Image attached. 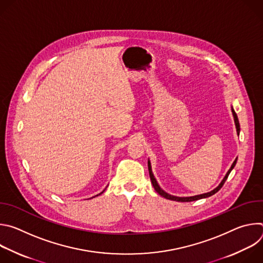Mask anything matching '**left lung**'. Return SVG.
<instances>
[{
    "label": "left lung",
    "instance_id": "8db88e82",
    "mask_svg": "<svg viewBox=\"0 0 263 263\" xmlns=\"http://www.w3.org/2000/svg\"><path fill=\"white\" fill-rule=\"evenodd\" d=\"M231 110H232V115H233V118H234V123H235V127H236V132H237V135H239V132H240V127H239V122H238V118H237V115L235 114V111H234V109H233V107L231 108ZM236 161H237V158L233 161V163H232V165H231V167L229 168V171L227 172V174L224 175V177L222 178V180L220 181V183L215 187L214 190H212L211 192H209V193H206V194H202V195H197V196H192V197H176V196H173V195H170V194H167L166 192H164L161 187H160V185L158 184V182H157V180H156V178L154 177V174H153V172H152V165H151V161H149L148 159H147V167H148V174H149V178H151V181H152V184H153V187L155 189V191L161 196V197H163V198H165V199H167V200H172V201H177V202H193V201H197V200H200V199H205V198H208V197H211L212 195H214V194H216L221 187H222V185H223V183L226 182V180H227V178H228V176H229V174L231 173V171L234 168V166H235V164H236Z\"/></svg>",
    "mask_w": 263,
    "mask_h": 263
}]
</instances>
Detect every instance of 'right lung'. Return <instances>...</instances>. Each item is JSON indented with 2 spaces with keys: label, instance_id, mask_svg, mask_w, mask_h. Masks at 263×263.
I'll return each mask as SVG.
<instances>
[{
  "label": "right lung",
  "instance_id": "right-lung-1",
  "mask_svg": "<svg viewBox=\"0 0 263 263\" xmlns=\"http://www.w3.org/2000/svg\"><path fill=\"white\" fill-rule=\"evenodd\" d=\"M105 190H106V189H105ZM105 190H104V191H103V192H102V193H100V194H99V195H97V196H100V195H102V194H103V193H104V192H105ZM92 198H95V197H92Z\"/></svg>",
  "mask_w": 263,
  "mask_h": 263
}]
</instances>
